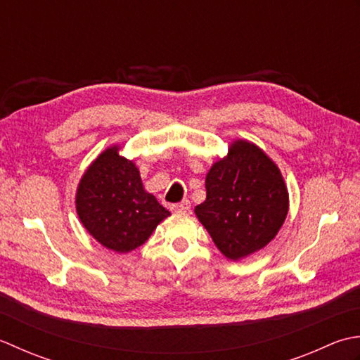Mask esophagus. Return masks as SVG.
Here are the masks:
<instances>
[{
  "label": "esophagus",
  "instance_id": "1",
  "mask_svg": "<svg viewBox=\"0 0 360 360\" xmlns=\"http://www.w3.org/2000/svg\"><path fill=\"white\" fill-rule=\"evenodd\" d=\"M172 212H175V214H180V212H188L191 210V203L189 200H183L180 203H175L171 207Z\"/></svg>",
  "mask_w": 360,
  "mask_h": 360
}]
</instances>
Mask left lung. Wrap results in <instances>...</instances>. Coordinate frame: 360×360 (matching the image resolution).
I'll use <instances>...</instances> for the list:
<instances>
[{
    "label": "left lung",
    "instance_id": "8db88e82",
    "mask_svg": "<svg viewBox=\"0 0 360 360\" xmlns=\"http://www.w3.org/2000/svg\"><path fill=\"white\" fill-rule=\"evenodd\" d=\"M207 199L194 212L231 261L266 247L283 226L289 193L275 161L255 143L234 139L205 179Z\"/></svg>",
    "mask_w": 360,
    "mask_h": 360
}]
</instances>
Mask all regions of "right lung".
<instances>
[{
    "mask_svg": "<svg viewBox=\"0 0 360 360\" xmlns=\"http://www.w3.org/2000/svg\"><path fill=\"white\" fill-rule=\"evenodd\" d=\"M113 144L91 161L76 191V211L101 245L129 253L143 245L171 212L144 189L134 160Z\"/></svg>",
    "mask_w": 360,
    "mask_h": 360,
    "instance_id": "1",
    "label": "right lung"
}]
</instances>
